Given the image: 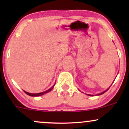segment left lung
Here are the masks:
<instances>
[{
    "label": "left lung",
    "instance_id": "1",
    "mask_svg": "<svg viewBox=\"0 0 129 129\" xmlns=\"http://www.w3.org/2000/svg\"><path fill=\"white\" fill-rule=\"evenodd\" d=\"M110 87H109V88H110ZM109 88H107V90H105V91H103V92H101V93H98V94H96V95H101V94H104V93L105 92H106V91H107V90H109ZM79 91H80V90H79ZM87 95H88V96H94V95H93V94H87Z\"/></svg>",
    "mask_w": 129,
    "mask_h": 129
}]
</instances>
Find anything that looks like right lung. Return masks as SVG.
<instances>
[{
  "mask_svg": "<svg viewBox=\"0 0 129 129\" xmlns=\"http://www.w3.org/2000/svg\"><path fill=\"white\" fill-rule=\"evenodd\" d=\"M54 85H55V84H54V85H53V86L51 87V88H49V89H48V90H46V91H43V92H41V93H28V92H27V91H24V90H23V91H24V92L26 94H27L28 95L30 96H39L43 95V94H45V93H47L49 92V91H51V90H52L53 88V87H54Z\"/></svg>",
  "mask_w": 129,
  "mask_h": 129,
  "instance_id": "obj_1",
  "label": "right lung"
}]
</instances>
